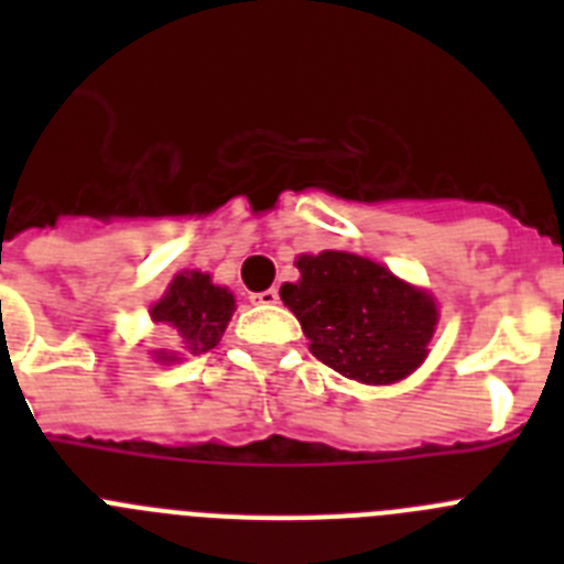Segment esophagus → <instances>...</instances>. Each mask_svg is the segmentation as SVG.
Returning <instances> with one entry per match:
<instances>
[{
    "label": "esophagus",
    "instance_id": "esophagus-1",
    "mask_svg": "<svg viewBox=\"0 0 564 564\" xmlns=\"http://www.w3.org/2000/svg\"><path fill=\"white\" fill-rule=\"evenodd\" d=\"M251 302H253V305L271 307V305H276V302H279V291H276V288H268V291L251 293Z\"/></svg>",
    "mask_w": 564,
    "mask_h": 564
}]
</instances>
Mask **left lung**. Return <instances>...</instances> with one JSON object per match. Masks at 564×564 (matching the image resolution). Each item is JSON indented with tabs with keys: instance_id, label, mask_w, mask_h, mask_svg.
<instances>
[{
	"instance_id": "obj_1",
	"label": "left lung",
	"mask_w": 564,
	"mask_h": 564,
	"mask_svg": "<svg viewBox=\"0 0 564 564\" xmlns=\"http://www.w3.org/2000/svg\"><path fill=\"white\" fill-rule=\"evenodd\" d=\"M296 285L279 296L322 364L361 383H392L426 358L435 302L372 259L344 251L299 257Z\"/></svg>"
}]
</instances>
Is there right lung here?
<instances>
[{
	"label": "right lung",
	"mask_w": 564,
	"mask_h": 564,
	"mask_svg": "<svg viewBox=\"0 0 564 564\" xmlns=\"http://www.w3.org/2000/svg\"><path fill=\"white\" fill-rule=\"evenodd\" d=\"M231 313L234 296L226 288L212 285V279L200 271L177 273L166 296L152 307V318L166 327L177 347L172 356H161L163 361H174L177 356H200L217 347Z\"/></svg>",
	"instance_id": "1"
}]
</instances>
